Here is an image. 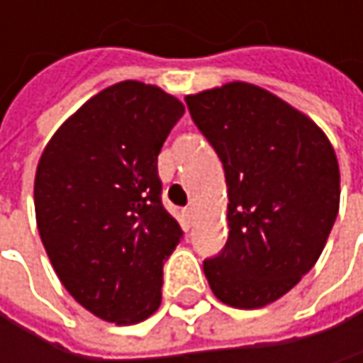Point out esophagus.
<instances>
[{
  "label": "esophagus",
  "mask_w": 363,
  "mask_h": 363,
  "mask_svg": "<svg viewBox=\"0 0 363 363\" xmlns=\"http://www.w3.org/2000/svg\"><path fill=\"white\" fill-rule=\"evenodd\" d=\"M195 214H197V210H195V206H189V208L184 210V216L189 218V223H193V220H195Z\"/></svg>",
  "instance_id": "obj_1"
}]
</instances>
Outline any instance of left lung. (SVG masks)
I'll return each mask as SVG.
<instances>
[{
  "mask_svg": "<svg viewBox=\"0 0 363 363\" xmlns=\"http://www.w3.org/2000/svg\"><path fill=\"white\" fill-rule=\"evenodd\" d=\"M223 162L229 238L203 273L218 301L264 307L311 271L338 214L340 174L326 134L271 92L233 82L184 99Z\"/></svg>",
  "mask_w": 363,
  "mask_h": 363,
  "instance_id": "1",
  "label": "left lung"
}]
</instances>
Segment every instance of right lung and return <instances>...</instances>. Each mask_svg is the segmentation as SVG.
<instances>
[{
  "label": "right lung",
  "instance_id": "right-lung-1",
  "mask_svg": "<svg viewBox=\"0 0 363 363\" xmlns=\"http://www.w3.org/2000/svg\"><path fill=\"white\" fill-rule=\"evenodd\" d=\"M184 107L140 82L115 84L69 117L41 153L35 216L69 294L101 320L136 324L162 303L182 240L162 203L157 155Z\"/></svg>",
  "mask_w": 363,
  "mask_h": 363
}]
</instances>
